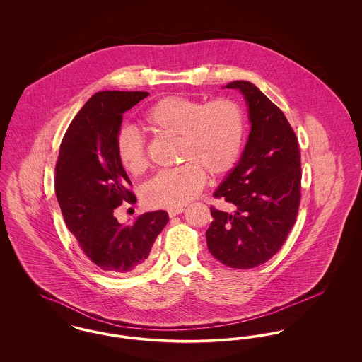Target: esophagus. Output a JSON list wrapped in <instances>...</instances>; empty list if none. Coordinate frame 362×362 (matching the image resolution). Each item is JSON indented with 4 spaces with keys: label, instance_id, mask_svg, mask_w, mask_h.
Here are the masks:
<instances>
[{
    "label": "esophagus",
    "instance_id": "esophagus-1",
    "mask_svg": "<svg viewBox=\"0 0 362 362\" xmlns=\"http://www.w3.org/2000/svg\"><path fill=\"white\" fill-rule=\"evenodd\" d=\"M183 210H185L183 206L173 207V209H168V214H170V217H175V216L183 213Z\"/></svg>",
    "mask_w": 362,
    "mask_h": 362
}]
</instances>
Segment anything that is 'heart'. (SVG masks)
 Wrapping results in <instances>:
<instances>
[{"instance_id": "1", "label": "heart", "mask_w": 362, "mask_h": 362, "mask_svg": "<svg viewBox=\"0 0 362 362\" xmlns=\"http://www.w3.org/2000/svg\"><path fill=\"white\" fill-rule=\"evenodd\" d=\"M144 122L156 137L176 139L182 165L157 173L142 187L151 207H180L204 189L206 173L213 177L230 173L240 158L245 137V114L232 99L211 102L167 96L151 105ZM122 167L138 176L149 167L145 141L136 129L124 127L115 141Z\"/></svg>"}]
</instances>
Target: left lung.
I'll return each mask as SVG.
<instances>
[{
    "label": "left lung",
    "instance_id": "obj_1",
    "mask_svg": "<svg viewBox=\"0 0 362 362\" xmlns=\"http://www.w3.org/2000/svg\"><path fill=\"white\" fill-rule=\"evenodd\" d=\"M225 86L244 95L251 132L238 165L213 194L235 210L210 207L207 248L221 263L243 270L273 258L296 223L301 156L291 123L257 86L243 80Z\"/></svg>",
    "mask_w": 362,
    "mask_h": 362
}]
</instances>
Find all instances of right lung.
<instances>
[{"label": "right lung", "mask_w": 362, "mask_h": 362, "mask_svg": "<svg viewBox=\"0 0 362 362\" xmlns=\"http://www.w3.org/2000/svg\"><path fill=\"white\" fill-rule=\"evenodd\" d=\"M148 92L102 90L78 111L62 138L55 165V195L65 224L100 270L129 274L146 266L152 245L168 223L165 210L122 225L114 211L137 201L117 155L122 115Z\"/></svg>", "instance_id": "obj_1"}]
</instances>
